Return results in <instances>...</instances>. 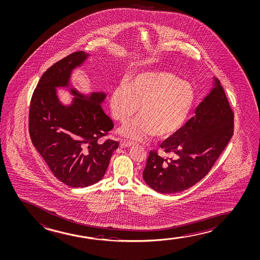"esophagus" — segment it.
<instances>
[{
  "instance_id": "1",
  "label": "esophagus",
  "mask_w": 260,
  "mask_h": 260,
  "mask_svg": "<svg viewBox=\"0 0 260 260\" xmlns=\"http://www.w3.org/2000/svg\"><path fill=\"white\" fill-rule=\"evenodd\" d=\"M134 142H130V141H126V140H122L120 142L121 147H131L134 145Z\"/></svg>"
}]
</instances>
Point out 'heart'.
<instances>
[{
	"label": "heart",
	"mask_w": 260,
	"mask_h": 260,
	"mask_svg": "<svg viewBox=\"0 0 260 260\" xmlns=\"http://www.w3.org/2000/svg\"><path fill=\"white\" fill-rule=\"evenodd\" d=\"M194 102L193 87L164 71L132 75L110 94L113 116L122 124L130 121L140 108L136 120L119 131L138 142H146L155 135L159 138L173 136L186 123Z\"/></svg>",
	"instance_id": "b5f03b06"
}]
</instances>
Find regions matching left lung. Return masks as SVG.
Masks as SVG:
<instances>
[{
  "mask_svg": "<svg viewBox=\"0 0 260 260\" xmlns=\"http://www.w3.org/2000/svg\"><path fill=\"white\" fill-rule=\"evenodd\" d=\"M194 114L159 145L171 157L162 158L156 151L149 153L143 178L159 193H178L200 181L233 137L234 115L216 78Z\"/></svg>",
  "mask_w": 260,
  "mask_h": 260,
  "instance_id": "1",
  "label": "left lung"
}]
</instances>
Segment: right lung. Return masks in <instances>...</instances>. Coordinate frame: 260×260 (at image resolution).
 <instances>
[{"label":"right lung","instance_id":"right-lung-1","mask_svg":"<svg viewBox=\"0 0 260 260\" xmlns=\"http://www.w3.org/2000/svg\"><path fill=\"white\" fill-rule=\"evenodd\" d=\"M89 56L83 51L75 52L48 68L32 95L28 115L32 144L54 177L73 187L99 182L118 147L113 140L99 143L114 127L101 108L106 93L83 95L71 87L73 71ZM57 87L70 89L75 97L70 105L59 101Z\"/></svg>","mask_w":260,"mask_h":260}]
</instances>
